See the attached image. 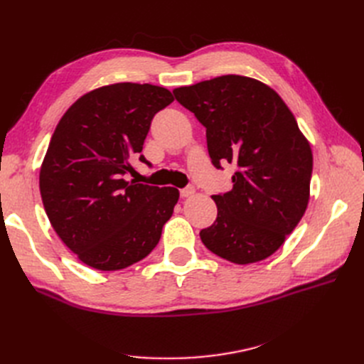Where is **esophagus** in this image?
Listing matches in <instances>:
<instances>
[{
	"label": "esophagus",
	"mask_w": 364,
	"mask_h": 364,
	"mask_svg": "<svg viewBox=\"0 0 364 364\" xmlns=\"http://www.w3.org/2000/svg\"><path fill=\"white\" fill-rule=\"evenodd\" d=\"M191 194H194L193 186H186V188L181 190V197H190Z\"/></svg>",
	"instance_id": "1"
}]
</instances>
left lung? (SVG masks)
Wrapping results in <instances>:
<instances>
[{
	"instance_id": "8db88e82",
	"label": "left lung",
	"mask_w": 364,
	"mask_h": 364,
	"mask_svg": "<svg viewBox=\"0 0 364 364\" xmlns=\"http://www.w3.org/2000/svg\"><path fill=\"white\" fill-rule=\"evenodd\" d=\"M173 94L206 129L214 167H237L232 190L213 196L217 218L200 230L202 243L235 264L266 259L310 199L313 153L296 118L272 87L245 75H220Z\"/></svg>"
}]
</instances>
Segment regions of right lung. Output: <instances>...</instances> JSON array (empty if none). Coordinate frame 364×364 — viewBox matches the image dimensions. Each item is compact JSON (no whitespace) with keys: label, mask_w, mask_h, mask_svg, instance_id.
<instances>
[{"label":"right lung","mask_w":364,"mask_h":364,"mask_svg":"<svg viewBox=\"0 0 364 364\" xmlns=\"http://www.w3.org/2000/svg\"><path fill=\"white\" fill-rule=\"evenodd\" d=\"M174 100L165 87L115 83L77 100L51 136L39 188L50 223L86 266L126 269L156 247L179 191L127 182L151 119Z\"/></svg>","instance_id":"right-lung-1"}]
</instances>
